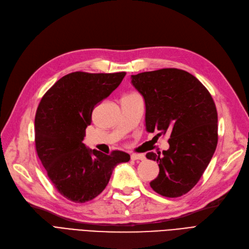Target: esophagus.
Masks as SVG:
<instances>
[{
  "label": "esophagus",
  "mask_w": 249,
  "mask_h": 249,
  "mask_svg": "<svg viewBox=\"0 0 249 249\" xmlns=\"http://www.w3.org/2000/svg\"><path fill=\"white\" fill-rule=\"evenodd\" d=\"M131 159L133 160H145V157L144 154H137V153H134L131 156Z\"/></svg>",
  "instance_id": "esophagus-1"
}]
</instances>
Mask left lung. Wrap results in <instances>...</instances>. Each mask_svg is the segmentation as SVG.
Returning <instances> with one entry per match:
<instances>
[{
	"mask_svg": "<svg viewBox=\"0 0 249 249\" xmlns=\"http://www.w3.org/2000/svg\"><path fill=\"white\" fill-rule=\"evenodd\" d=\"M144 98L146 131L170 134L168 150L146 158L159 162L152 190L177 198L198 183L217 145V111L208 89L186 71L167 68L131 76Z\"/></svg>",
	"mask_w": 249,
	"mask_h": 249,
	"instance_id": "8db88e82",
	"label": "left lung"
}]
</instances>
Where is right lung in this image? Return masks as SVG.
<instances>
[{
  "mask_svg": "<svg viewBox=\"0 0 249 249\" xmlns=\"http://www.w3.org/2000/svg\"><path fill=\"white\" fill-rule=\"evenodd\" d=\"M125 72H73L57 80L43 98L35 116L38 157L57 192L75 203L95 199L107 186L113 169L130 154H105L82 143L98 103L109 97Z\"/></svg>",
  "mask_w": 249,
  "mask_h": 249,
  "instance_id": "obj_1",
  "label": "right lung"
}]
</instances>
